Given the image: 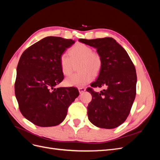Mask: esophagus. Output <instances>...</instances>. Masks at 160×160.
Returning a JSON list of instances; mask_svg holds the SVG:
<instances>
[{"label":"esophagus","instance_id":"obj_1","mask_svg":"<svg viewBox=\"0 0 160 160\" xmlns=\"http://www.w3.org/2000/svg\"><path fill=\"white\" fill-rule=\"evenodd\" d=\"M78 89H79V92L80 94H81V93H83V92H85V91H86V89H85V88H79Z\"/></svg>","mask_w":160,"mask_h":160}]
</instances>
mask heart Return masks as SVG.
Returning a JSON list of instances; mask_svg holds the SVG:
<instances>
[{
  "label": "heart",
  "instance_id": "heart-1",
  "mask_svg": "<svg viewBox=\"0 0 160 160\" xmlns=\"http://www.w3.org/2000/svg\"><path fill=\"white\" fill-rule=\"evenodd\" d=\"M61 69L64 75H69L78 64L79 72L72 75L65 80L66 85L81 88L89 83L101 72L103 59L99 53L83 43H77L69 51V55L63 52L59 57Z\"/></svg>",
  "mask_w": 160,
  "mask_h": 160
}]
</instances>
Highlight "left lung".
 Segmentation results:
<instances>
[{
  "instance_id": "obj_1",
  "label": "left lung",
  "mask_w": 160,
  "mask_h": 160,
  "mask_svg": "<svg viewBox=\"0 0 160 160\" xmlns=\"http://www.w3.org/2000/svg\"><path fill=\"white\" fill-rule=\"evenodd\" d=\"M79 41L95 48L103 59L102 69L91 86L106 89L100 93L87 89L92 95L88 107L89 120L100 128H117L127 119L135 98V66L126 51L113 38H79Z\"/></svg>"
}]
</instances>
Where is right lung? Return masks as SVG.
I'll list each match as a JSON object with an SVG mask.
<instances>
[{"label": "right lung", "mask_w": 160, "mask_h": 160, "mask_svg": "<svg viewBox=\"0 0 160 160\" xmlns=\"http://www.w3.org/2000/svg\"><path fill=\"white\" fill-rule=\"evenodd\" d=\"M75 41L47 37L22 52L14 84L19 109L27 119L40 127L63 122L67 109L79 96L75 88H59L64 78L59 57Z\"/></svg>", "instance_id": "add662e5"}]
</instances>
